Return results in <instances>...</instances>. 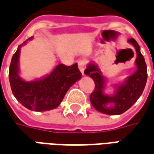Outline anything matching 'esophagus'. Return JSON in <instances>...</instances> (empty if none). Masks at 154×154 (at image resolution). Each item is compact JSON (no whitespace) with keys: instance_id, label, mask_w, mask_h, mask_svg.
<instances>
[{"instance_id":"obj_1","label":"esophagus","mask_w":154,"mask_h":154,"mask_svg":"<svg viewBox=\"0 0 154 154\" xmlns=\"http://www.w3.org/2000/svg\"><path fill=\"white\" fill-rule=\"evenodd\" d=\"M78 66H79V70L82 73V75H84V71L85 69V60H80V61H79Z\"/></svg>"}]
</instances>
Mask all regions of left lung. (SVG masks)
Returning <instances> with one entry per match:
<instances>
[{
	"instance_id": "left-lung-1",
	"label": "left lung",
	"mask_w": 154,
	"mask_h": 154,
	"mask_svg": "<svg viewBox=\"0 0 154 154\" xmlns=\"http://www.w3.org/2000/svg\"><path fill=\"white\" fill-rule=\"evenodd\" d=\"M128 42L134 46L137 52V70L126 79L124 84L119 86L113 96H108L103 93L104 80L102 73L97 65L90 64L85 70V74L90 76L95 85L89 100L94 108L100 113L109 115L123 114L138 100L144 89L148 78L147 65L144 58L140 52V47L138 42L134 38L129 39ZM109 104H111V106H109Z\"/></svg>"
}]
</instances>
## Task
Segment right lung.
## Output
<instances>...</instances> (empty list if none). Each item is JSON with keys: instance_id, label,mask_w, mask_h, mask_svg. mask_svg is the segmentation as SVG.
I'll list each match as a JSON object with an SVG mask.
<instances>
[{"instance_id": "1", "label": "right lung", "mask_w": 154, "mask_h": 154, "mask_svg": "<svg viewBox=\"0 0 154 154\" xmlns=\"http://www.w3.org/2000/svg\"><path fill=\"white\" fill-rule=\"evenodd\" d=\"M32 39V37L28 40ZM26 44V41L23 43ZM22 44V45H23ZM20 45L13 54L9 69V80L14 96L28 109L43 112L57 108L68 89L82 74L77 63L70 66L60 64L44 79L26 82L20 78L18 62Z\"/></svg>"}]
</instances>
